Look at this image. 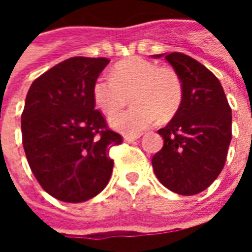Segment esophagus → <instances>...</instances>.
Listing matches in <instances>:
<instances>
[{
    "label": "esophagus",
    "mask_w": 252,
    "mask_h": 252,
    "mask_svg": "<svg viewBox=\"0 0 252 252\" xmlns=\"http://www.w3.org/2000/svg\"><path fill=\"white\" fill-rule=\"evenodd\" d=\"M139 137H140V135H126V136H124V142L132 143L135 142V140H137Z\"/></svg>",
    "instance_id": "obj_1"
}]
</instances>
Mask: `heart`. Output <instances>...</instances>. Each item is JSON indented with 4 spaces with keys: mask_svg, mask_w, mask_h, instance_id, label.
<instances>
[{
    "mask_svg": "<svg viewBox=\"0 0 252 252\" xmlns=\"http://www.w3.org/2000/svg\"><path fill=\"white\" fill-rule=\"evenodd\" d=\"M129 95L135 106L113 116L110 126L136 135L158 119L166 121L175 115L182 101V83L174 70L143 58L121 61L112 68V78H98L94 83V101L105 115L117 113Z\"/></svg>",
    "mask_w": 252,
    "mask_h": 252,
    "instance_id": "heart-1",
    "label": "heart"
}]
</instances>
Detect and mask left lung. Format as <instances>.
<instances>
[{
	"label": "left lung",
	"mask_w": 252,
	"mask_h": 252,
	"mask_svg": "<svg viewBox=\"0 0 252 252\" xmlns=\"http://www.w3.org/2000/svg\"><path fill=\"white\" fill-rule=\"evenodd\" d=\"M164 59L180 77L182 101L169 124L158 131L164 143L154 155L153 167L167 189L193 195L221 173L232 139V113L221 83L204 64L181 52L166 54Z\"/></svg>",
	"instance_id": "obj_1"
}]
</instances>
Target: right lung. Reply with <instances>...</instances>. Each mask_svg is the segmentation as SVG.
<instances>
[{"label":"right lung","instance_id":"add662e5","mask_svg":"<svg viewBox=\"0 0 252 252\" xmlns=\"http://www.w3.org/2000/svg\"><path fill=\"white\" fill-rule=\"evenodd\" d=\"M109 59L75 57L31 85L21 115L25 155L37 182L64 202L101 193L113 170L110 148L123 142L95 109L94 83Z\"/></svg>","mask_w":252,"mask_h":252}]
</instances>
